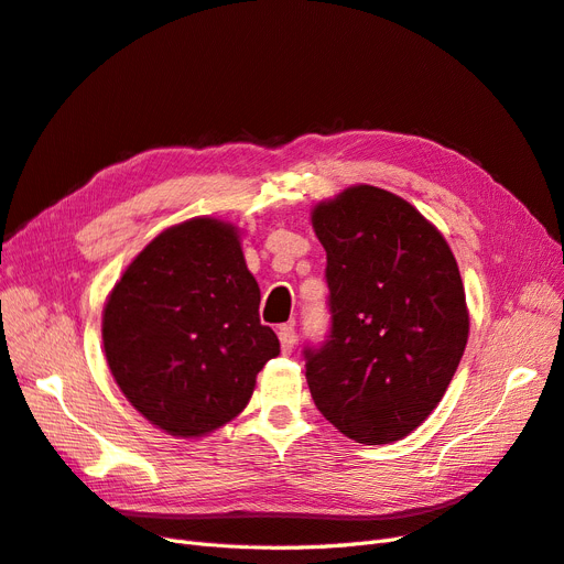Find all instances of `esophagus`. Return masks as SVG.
<instances>
[{
    "label": "esophagus",
    "mask_w": 564,
    "mask_h": 564,
    "mask_svg": "<svg viewBox=\"0 0 564 564\" xmlns=\"http://www.w3.org/2000/svg\"><path fill=\"white\" fill-rule=\"evenodd\" d=\"M278 336H280L282 352H284V355L292 352L294 346H296V332H294L292 324H280V327H278Z\"/></svg>",
    "instance_id": "esophagus-1"
}]
</instances>
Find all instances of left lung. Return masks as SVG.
<instances>
[{
  "instance_id": "left-lung-1",
  "label": "left lung",
  "mask_w": 564,
  "mask_h": 564,
  "mask_svg": "<svg viewBox=\"0 0 564 564\" xmlns=\"http://www.w3.org/2000/svg\"><path fill=\"white\" fill-rule=\"evenodd\" d=\"M327 251L329 336L305 346V379L329 423L362 445L421 425L468 340L466 292L445 237L412 204L355 185L313 212Z\"/></svg>"
}]
</instances>
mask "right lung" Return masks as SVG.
I'll use <instances>...</instances> for the list:
<instances>
[{
  "mask_svg": "<svg viewBox=\"0 0 564 564\" xmlns=\"http://www.w3.org/2000/svg\"><path fill=\"white\" fill-rule=\"evenodd\" d=\"M259 303L230 224L193 218L164 230L106 303L104 346L119 390L169 435L220 429L247 406L256 373L280 355Z\"/></svg>",
  "mask_w": 564,
  "mask_h": 564,
  "instance_id": "right-lung-1",
  "label": "right lung"
}]
</instances>
